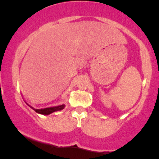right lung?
Segmentation results:
<instances>
[{
  "mask_svg": "<svg viewBox=\"0 0 159 159\" xmlns=\"http://www.w3.org/2000/svg\"><path fill=\"white\" fill-rule=\"evenodd\" d=\"M27 105H28V104L27 103ZM28 106H29L30 108H31L32 109H33L34 111H36L37 113L41 114V115H50V114L53 113V112H54V111H61V110H63L64 108H65V105H64V104H63V105H57V106L48 107V108H41V109H36V108H33V107L30 106V105H28Z\"/></svg>",
  "mask_w": 159,
  "mask_h": 159,
  "instance_id": "add662e5",
  "label": "right lung"
}]
</instances>
